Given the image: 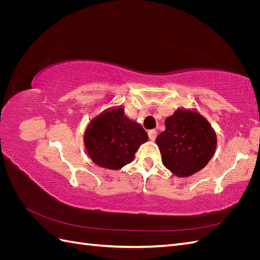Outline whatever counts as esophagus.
Masks as SVG:
<instances>
[{
	"label": "esophagus",
	"mask_w": 260,
	"mask_h": 260,
	"mask_svg": "<svg viewBox=\"0 0 260 260\" xmlns=\"http://www.w3.org/2000/svg\"><path fill=\"white\" fill-rule=\"evenodd\" d=\"M156 137H157V131L156 130H149L148 131V138H149V140L154 141L156 139Z\"/></svg>",
	"instance_id": "1"
}]
</instances>
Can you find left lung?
<instances>
[{"label": "left lung", "mask_w": 260, "mask_h": 260, "mask_svg": "<svg viewBox=\"0 0 260 260\" xmlns=\"http://www.w3.org/2000/svg\"><path fill=\"white\" fill-rule=\"evenodd\" d=\"M156 138L164 166L177 177H190L206 166L215 153L217 136L205 117L179 108Z\"/></svg>", "instance_id": "obj_1"}]
</instances>
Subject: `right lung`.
I'll use <instances>...</instances> for the list:
<instances>
[{
	"mask_svg": "<svg viewBox=\"0 0 260 260\" xmlns=\"http://www.w3.org/2000/svg\"><path fill=\"white\" fill-rule=\"evenodd\" d=\"M147 140L142 125L129 119L122 106L106 109L92 119L84 132V145L92 161L111 170L130 164Z\"/></svg>",
	"mask_w": 260,
	"mask_h": 260,
	"instance_id": "add662e5",
	"label": "right lung"
}]
</instances>
